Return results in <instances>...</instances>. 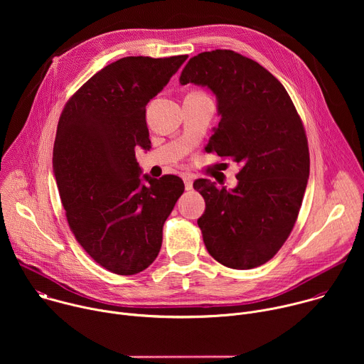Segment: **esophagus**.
<instances>
[{"label": "esophagus", "mask_w": 364, "mask_h": 364, "mask_svg": "<svg viewBox=\"0 0 364 364\" xmlns=\"http://www.w3.org/2000/svg\"><path fill=\"white\" fill-rule=\"evenodd\" d=\"M183 181H184V187H186L187 191L193 188V177L190 174H184L183 176Z\"/></svg>", "instance_id": "esophagus-1"}]
</instances>
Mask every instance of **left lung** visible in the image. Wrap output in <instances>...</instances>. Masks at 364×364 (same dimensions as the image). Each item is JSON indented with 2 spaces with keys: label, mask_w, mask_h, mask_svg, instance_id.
Returning <instances> with one entry per match:
<instances>
[{
  "label": "left lung",
  "mask_w": 364,
  "mask_h": 364,
  "mask_svg": "<svg viewBox=\"0 0 364 364\" xmlns=\"http://www.w3.org/2000/svg\"><path fill=\"white\" fill-rule=\"evenodd\" d=\"M180 83L216 95L220 122L207 149L240 166L232 190L205 178L193 184L205 201L197 220L205 249L228 268L264 265L288 239L306 188L309 152L301 118L275 76L232 50L191 58Z\"/></svg>",
  "instance_id": "obj_1"
}]
</instances>
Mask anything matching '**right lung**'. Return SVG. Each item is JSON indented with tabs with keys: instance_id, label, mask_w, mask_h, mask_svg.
<instances>
[{
	"instance_id": "obj_1",
	"label": "right lung",
	"mask_w": 364,
	"mask_h": 364,
	"mask_svg": "<svg viewBox=\"0 0 364 364\" xmlns=\"http://www.w3.org/2000/svg\"><path fill=\"white\" fill-rule=\"evenodd\" d=\"M187 58L119 59L93 75L59 119L53 173L68 223L93 261L118 275L155 261L163 226L184 191L177 176L141 177L135 148H151L146 103Z\"/></svg>"
}]
</instances>
